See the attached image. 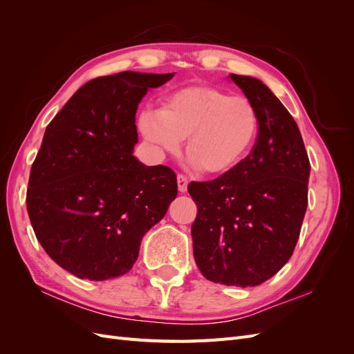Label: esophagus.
Instances as JSON below:
<instances>
[{
	"mask_svg": "<svg viewBox=\"0 0 354 354\" xmlns=\"http://www.w3.org/2000/svg\"><path fill=\"white\" fill-rule=\"evenodd\" d=\"M187 177L183 176V174H178L177 176V185H178V190L181 192V194H185V192H187Z\"/></svg>",
	"mask_w": 354,
	"mask_h": 354,
	"instance_id": "1",
	"label": "esophagus"
}]
</instances>
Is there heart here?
<instances>
[{"instance_id":"heart-1","label":"heart","mask_w":354,"mask_h":354,"mask_svg":"<svg viewBox=\"0 0 354 354\" xmlns=\"http://www.w3.org/2000/svg\"><path fill=\"white\" fill-rule=\"evenodd\" d=\"M138 125L149 142L177 152L187 138L186 155L202 173L221 174L251 152L260 116L245 95L212 87H189L167 99L164 109H149Z\"/></svg>"}]
</instances>
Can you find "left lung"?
<instances>
[{
    "mask_svg": "<svg viewBox=\"0 0 354 354\" xmlns=\"http://www.w3.org/2000/svg\"><path fill=\"white\" fill-rule=\"evenodd\" d=\"M260 116L250 155L218 178L190 183L194 255L208 281L257 286L291 259L307 209L310 162L301 133L260 80L230 73Z\"/></svg>",
    "mask_w": 354,
    "mask_h": 354,
    "instance_id": "obj_1",
    "label": "left lung"
}]
</instances>
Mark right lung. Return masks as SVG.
<instances>
[{
  "label": "right lung",
  "instance_id": "add662e5",
  "mask_svg": "<svg viewBox=\"0 0 354 354\" xmlns=\"http://www.w3.org/2000/svg\"><path fill=\"white\" fill-rule=\"evenodd\" d=\"M173 77L127 71L91 80L46 128L28 214L51 260L80 279L130 272L143 236L177 196L173 169L133 155L138 103Z\"/></svg>",
  "mask_w": 354,
  "mask_h": 354
}]
</instances>
